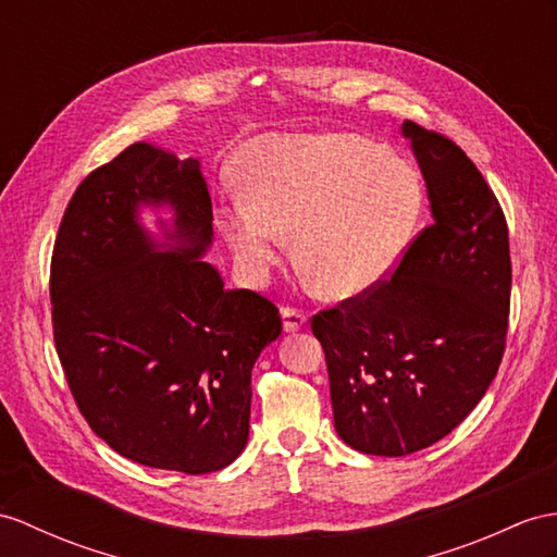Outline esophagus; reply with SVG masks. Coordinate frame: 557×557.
Wrapping results in <instances>:
<instances>
[{
	"label": "esophagus",
	"mask_w": 557,
	"mask_h": 557,
	"mask_svg": "<svg viewBox=\"0 0 557 557\" xmlns=\"http://www.w3.org/2000/svg\"><path fill=\"white\" fill-rule=\"evenodd\" d=\"M281 317H283V331H286V333L302 331L305 323H307L305 311L293 309V307H283L281 309Z\"/></svg>",
	"instance_id": "1"
}]
</instances>
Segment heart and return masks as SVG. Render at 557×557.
Here are the masks:
<instances>
[{"mask_svg":"<svg viewBox=\"0 0 557 557\" xmlns=\"http://www.w3.org/2000/svg\"><path fill=\"white\" fill-rule=\"evenodd\" d=\"M246 196L220 210L240 269L262 283L293 234L295 262L329 297L383 283L423 206L418 172L359 134H271L246 158Z\"/></svg>","mask_w":557,"mask_h":557,"instance_id":"b5f03b06","label":"heart"}]
</instances>
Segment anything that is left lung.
<instances>
[{"mask_svg":"<svg viewBox=\"0 0 557 557\" xmlns=\"http://www.w3.org/2000/svg\"><path fill=\"white\" fill-rule=\"evenodd\" d=\"M432 224L389 281L311 319L329 366L333 420L351 449L406 456L463 420L504 359L510 250L504 210L474 162L404 120Z\"/></svg>","mask_w":557,"mask_h":557,"instance_id":"left-lung-1","label":"left lung"}]
</instances>
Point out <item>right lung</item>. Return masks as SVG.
I'll return each mask as SVG.
<instances>
[{"mask_svg":"<svg viewBox=\"0 0 557 557\" xmlns=\"http://www.w3.org/2000/svg\"><path fill=\"white\" fill-rule=\"evenodd\" d=\"M141 207H168L158 242ZM212 200L196 158L132 144L77 186L51 257L53 341L79 411L120 456L202 474L250 432V375L278 309L226 290L202 255Z\"/></svg>","mask_w":557,"mask_h":557,"instance_id":"right-lung-1","label":"right lung"}]
</instances>
